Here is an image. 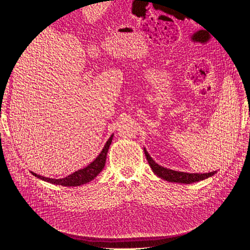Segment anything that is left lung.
<instances>
[{"label":"left lung","mask_w":250,"mask_h":250,"mask_svg":"<svg viewBox=\"0 0 250 250\" xmlns=\"http://www.w3.org/2000/svg\"><path fill=\"white\" fill-rule=\"evenodd\" d=\"M144 152H145L147 161L155 175L161 177L164 180L170 181V183L187 184V185L193 184V183H197V181H200V180L207 179L208 177H211L217 173V171L208 172V173H188V172H180V171L171 170L168 168L162 167L161 165L156 164L153 161V158L149 155L145 147H144Z\"/></svg>","instance_id":"1"}]
</instances>
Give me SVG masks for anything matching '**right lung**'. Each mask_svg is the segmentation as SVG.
Here are the masks:
<instances>
[{
  "instance_id": "right-lung-1",
  "label": "right lung",
  "mask_w": 250,
  "mask_h": 250,
  "mask_svg": "<svg viewBox=\"0 0 250 250\" xmlns=\"http://www.w3.org/2000/svg\"><path fill=\"white\" fill-rule=\"evenodd\" d=\"M113 138V133L110 135L109 139L107 140L106 144H105L101 152L99 153L95 160L87 165L85 168L80 169L73 172L70 175H67L66 177L63 178H50L46 176H42L36 174L34 172H31L33 175L37 178H40L43 181H47V183L53 184V185H57V186H63V187H78L88 184L89 181H92L97 177L98 174H99L103 169L105 163H106V156L110 144L112 142Z\"/></svg>"
}]
</instances>
